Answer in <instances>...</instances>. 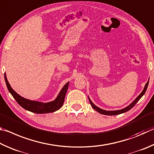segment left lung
Returning <instances> with one entry per match:
<instances>
[{
    "label": "left lung",
    "mask_w": 154,
    "mask_h": 154,
    "mask_svg": "<svg viewBox=\"0 0 154 154\" xmlns=\"http://www.w3.org/2000/svg\"><path fill=\"white\" fill-rule=\"evenodd\" d=\"M148 84H149V80H148V82L146 83V85H145V88L143 90L142 93L140 94V95L137 97L136 98L135 100H134L133 103H131L130 105H129L128 106H127L126 107H125V108H124L122 109H120V110H116V111H106V110H103L102 109H100L99 107H97L95 105H94L92 101H91V99L88 98V100H89V102H90V104L91 106H92L93 108L96 110L97 112H98L99 113H100V114H103V115H107V116H114V115H118V114H122V113H125V112H128V110H130L131 109L133 108V107L135 106V104L137 103L139 101V99H141L142 97V96L144 95L145 93L146 92V90L147 88V87H148Z\"/></svg>",
    "instance_id": "obj_1"
}]
</instances>
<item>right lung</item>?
<instances>
[{"instance_id": "right-lung-1", "label": "right lung", "mask_w": 154, "mask_h": 154, "mask_svg": "<svg viewBox=\"0 0 154 154\" xmlns=\"http://www.w3.org/2000/svg\"><path fill=\"white\" fill-rule=\"evenodd\" d=\"M5 80L8 90H9L10 93L11 94L13 98L17 102V103L29 112L36 113V114H47V113L54 112L59 109H60L63 104L65 97H66L67 88H68L69 86V82H67V84L64 85V87L62 88L61 91H60V93H59L57 97L55 99V101L49 102V103H41V102L38 101L28 100V99H26L21 97L20 95H19L11 87L7 79L6 74H5Z\"/></svg>"}]
</instances>
